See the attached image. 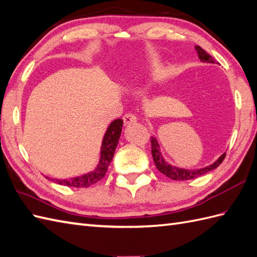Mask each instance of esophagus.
I'll return each mask as SVG.
<instances>
[{
	"label": "esophagus",
	"instance_id": "34e87169",
	"mask_svg": "<svg viewBox=\"0 0 257 257\" xmlns=\"http://www.w3.org/2000/svg\"><path fill=\"white\" fill-rule=\"evenodd\" d=\"M136 120H137L136 115L133 114V113H126V114H124V116H123V121H124L125 125H128L131 123H133Z\"/></svg>",
	"mask_w": 257,
	"mask_h": 257
}]
</instances>
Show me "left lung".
I'll return each mask as SVG.
<instances>
[{
	"mask_svg": "<svg viewBox=\"0 0 257 257\" xmlns=\"http://www.w3.org/2000/svg\"><path fill=\"white\" fill-rule=\"evenodd\" d=\"M195 49L197 51L198 58L201 59L202 62H206V63H216L215 59L212 58L211 55H209L207 52H206L205 50H203L201 47L196 46ZM150 143H152V155H153V159H154V162L156 165V168H157L162 174H165V176L168 177L169 179L176 180V181L192 180V179H195L197 177H201V176H203V174L214 170V169L220 166L224 157H226V153H224L218 158V160H216L214 164L208 166V167H205L202 169H196V170H187V169H182V168H178V167L169 165L168 162H166L164 160L160 150H159V148H160L159 144L154 136L150 139Z\"/></svg>",
	"mask_w": 257,
	"mask_h": 257,
	"instance_id": "obj_1",
	"label": "left lung"
}]
</instances>
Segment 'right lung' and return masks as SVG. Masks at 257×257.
I'll use <instances>...</instances> for the list:
<instances>
[{
    "instance_id": "add662e5",
    "label": "right lung",
    "mask_w": 257,
    "mask_h": 257,
    "mask_svg": "<svg viewBox=\"0 0 257 257\" xmlns=\"http://www.w3.org/2000/svg\"><path fill=\"white\" fill-rule=\"evenodd\" d=\"M122 126H123L122 118H116V120H114L109 125L107 132H105L103 136L101 153H100V161L98 164V167L92 172H89L87 174H84V176L81 177L73 178V179H67V180L51 179V180L56 181L58 184H62L65 186H73V187H88L90 185H93L97 182H99V181L104 177L105 172L108 170L110 162L112 158H113L115 148L118 143V139H120L121 136Z\"/></svg>"
}]
</instances>
